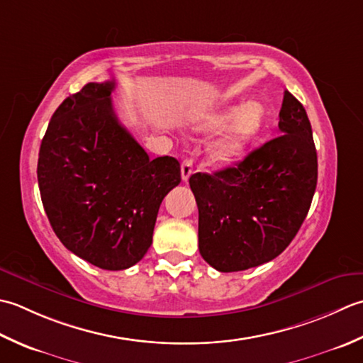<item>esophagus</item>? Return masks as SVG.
I'll return each instance as SVG.
<instances>
[{
	"label": "esophagus",
	"instance_id": "1",
	"mask_svg": "<svg viewBox=\"0 0 363 363\" xmlns=\"http://www.w3.org/2000/svg\"><path fill=\"white\" fill-rule=\"evenodd\" d=\"M192 174V160L186 158L182 161V179L183 182H188V179Z\"/></svg>",
	"mask_w": 363,
	"mask_h": 363
}]
</instances>
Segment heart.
I'll list each match as a JSON object with an SVG mask.
<instances>
[{
    "instance_id": "1",
    "label": "heart",
    "mask_w": 363,
    "mask_h": 363,
    "mask_svg": "<svg viewBox=\"0 0 363 363\" xmlns=\"http://www.w3.org/2000/svg\"><path fill=\"white\" fill-rule=\"evenodd\" d=\"M266 119V111L262 103L247 101L238 108H227L216 114L205 117L201 123L202 130H214L228 120V127L213 144V150L223 158L232 157L238 152L247 139L260 131Z\"/></svg>"
}]
</instances>
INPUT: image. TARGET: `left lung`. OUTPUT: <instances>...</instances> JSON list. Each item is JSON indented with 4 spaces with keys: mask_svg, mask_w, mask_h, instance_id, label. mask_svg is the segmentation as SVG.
I'll return each mask as SVG.
<instances>
[{
    "mask_svg": "<svg viewBox=\"0 0 363 363\" xmlns=\"http://www.w3.org/2000/svg\"><path fill=\"white\" fill-rule=\"evenodd\" d=\"M282 135L214 174H192L199 250L220 272L244 271L282 254L298 233L316 189L318 158L304 106L285 91Z\"/></svg>",
    "mask_w": 363,
    "mask_h": 363,
    "instance_id": "8db88e82",
    "label": "left lung"
}]
</instances>
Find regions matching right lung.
I'll use <instances>...</instances> for the list:
<instances>
[{
	"instance_id": "right-lung-1",
	"label": "right lung",
	"mask_w": 363,
	"mask_h": 363,
	"mask_svg": "<svg viewBox=\"0 0 363 363\" xmlns=\"http://www.w3.org/2000/svg\"><path fill=\"white\" fill-rule=\"evenodd\" d=\"M116 81L87 83L55 111L42 139L37 180L43 208L70 252L108 271L145 255L162 199L180 162L150 160L117 119Z\"/></svg>"
}]
</instances>
